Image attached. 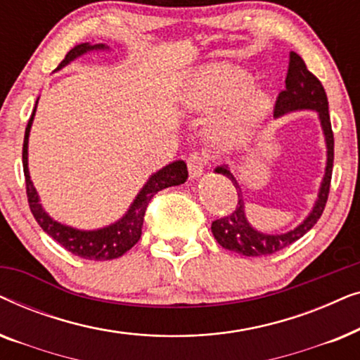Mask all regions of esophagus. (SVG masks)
<instances>
[{
	"label": "esophagus",
	"mask_w": 360,
	"mask_h": 360,
	"mask_svg": "<svg viewBox=\"0 0 360 360\" xmlns=\"http://www.w3.org/2000/svg\"><path fill=\"white\" fill-rule=\"evenodd\" d=\"M208 155L200 154V152H193L190 154L188 160H186V165H188V172H190V179H198V176L203 174L205 165L208 164Z\"/></svg>",
	"instance_id": "obj_1"
}]
</instances>
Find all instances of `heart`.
Returning a JSON list of instances; mask_svg holds the SVG:
<instances>
[{
  "label": "heart",
  "instance_id": "obj_1",
  "mask_svg": "<svg viewBox=\"0 0 360 360\" xmlns=\"http://www.w3.org/2000/svg\"><path fill=\"white\" fill-rule=\"evenodd\" d=\"M248 73L229 63L201 67L184 82L179 103L190 112H219L210 122V139L218 146H239L250 139L267 120L270 100L252 91Z\"/></svg>",
  "mask_w": 360,
  "mask_h": 360
}]
</instances>
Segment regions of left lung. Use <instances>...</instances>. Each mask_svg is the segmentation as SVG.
<instances>
[{
    "mask_svg": "<svg viewBox=\"0 0 360 360\" xmlns=\"http://www.w3.org/2000/svg\"><path fill=\"white\" fill-rule=\"evenodd\" d=\"M309 110L316 111L321 124L324 142H326V169L324 176L319 186L318 198L314 201L313 210L300 223L295 229H290L288 233L282 234H265L260 233L250 226L245 218V206L243 198V190H240L239 181L231 174L229 165L216 167V174H221L233 181L238 191V206L233 211V214L224 216V218L216 219L211 224L214 239L224 249L233 250L245 257H259V255H270L278 252L287 245L293 244L295 240L303 238L309 229L316 224V221L321 218L324 206H326L329 185H331L333 175V160H334V136L331 129V120H329L328 111V96L321 85V82L308 70L304 65L303 58L298 53H290L288 73L285 78V90L278 93L277 103H275L274 116L280 117L293 111Z\"/></svg>",
    "mask_w": 360,
    "mask_h": 360,
    "instance_id": "left-lung-1",
    "label": "left lung"
}]
</instances>
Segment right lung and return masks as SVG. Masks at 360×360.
Listing matches in <instances>:
<instances>
[{
    "label": "right lung",
    "instance_id": "1",
    "mask_svg": "<svg viewBox=\"0 0 360 360\" xmlns=\"http://www.w3.org/2000/svg\"><path fill=\"white\" fill-rule=\"evenodd\" d=\"M95 51H110V47L105 44H90L83 42L78 44L67 53L65 58L60 62V65L56 68V72L62 70L63 67L75 60V58L85 56L88 52ZM39 101V98H37ZM36 101V108H37ZM36 108H34L31 120L27 122L26 134H24V144H22V169L24 176H26V191H27V201L29 208H31L34 218L39 223V226L47 233L52 239H56L62 248H65L68 252L73 255H78L82 259L88 260H111L121 257L126 254L137 240L141 239L142 234V224H144V214L147 210V205L154 198L157 191L169 188V186L181 185L188 179V170H186V164L184 160H175L172 164L162 167L155 174L149 176L146 185L142 186L139 193L132 201L129 210L126 211L124 216L111 223L110 226L100 229H77L72 226L62 224L47 214L41 205V198H39L37 190L34 188V184L31 180V174H29L27 167V147H29V134H31V126L36 116Z\"/></svg>",
    "mask_w": 360,
    "mask_h": 360
}]
</instances>
